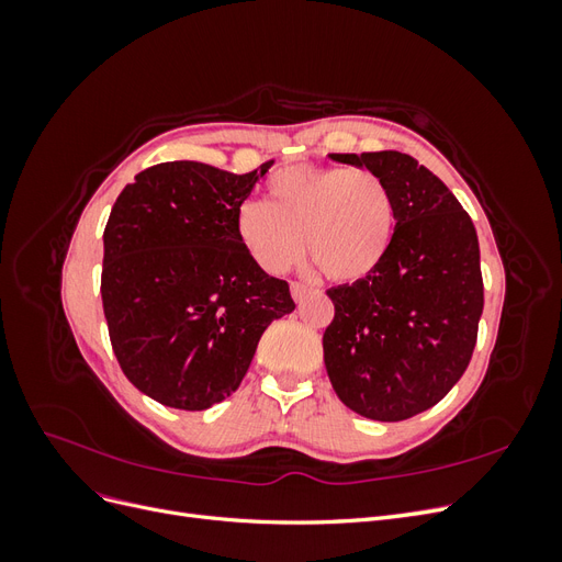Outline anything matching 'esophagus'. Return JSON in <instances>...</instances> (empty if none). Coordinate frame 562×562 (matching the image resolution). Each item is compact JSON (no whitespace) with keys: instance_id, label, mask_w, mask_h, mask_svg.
<instances>
[{"instance_id":"34e87169","label":"esophagus","mask_w":562,"mask_h":562,"mask_svg":"<svg viewBox=\"0 0 562 562\" xmlns=\"http://www.w3.org/2000/svg\"><path fill=\"white\" fill-rule=\"evenodd\" d=\"M291 293H293V300L295 302H302L304 297H307L312 293V288L307 283H300V281H293L291 283Z\"/></svg>"}]
</instances>
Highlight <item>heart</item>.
Segmentation results:
<instances>
[{"label":"heart","instance_id":"1","mask_svg":"<svg viewBox=\"0 0 562 562\" xmlns=\"http://www.w3.org/2000/svg\"><path fill=\"white\" fill-rule=\"evenodd\" d=\"M269 201L248 199L234 227L250 258L269 274L291 269L307 246L335 281L378 269L394 239L396 203L368 168L291 166L271 176Z\"/></svg>","mask_w":562,"mask_h":562}]
</instances>
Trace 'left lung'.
I'll return each mask as SVG.
<instances>
[{"mask_svg":"<svg viewBox=\"0 0 562 562\" xmlns=\"http://www.w3.org/2000/svg\"><path fill=\"white\" fill-rule=\"evenodd\" d=\"M378 173L396 203L394 239L372 274L330 288L323 361L349 411L401 422L464 375L483 314L481 248L462 203L401 151L330 155Z\"/></svg>","mask_w":562,"mask_h":562,"instance_id":"left-lung-1","label":"left lung"}]
</instances>
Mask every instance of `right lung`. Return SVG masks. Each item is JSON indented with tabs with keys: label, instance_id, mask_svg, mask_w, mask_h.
I'll list each match as a JSON object with an SVG mask.
<instances>
[{
	"label": "right lung",
	"instance_id": "obj_1",
	"mask_svg": "<svg viewBox=\"0 0 562 562\" xmlns=\"http://www.w3.org/2000/svg\"><path fill=\"white\" fill-rule=\"evenodd\" d=\"M271 164L244 176L157 164L112 206L100 279L110 342L128 382L161 405L206 411L232 396L269 323L295 310L234 227Z\"/></svg>",
	"mask_w": 562,
	"mask_h": 562
}]
</instances>
